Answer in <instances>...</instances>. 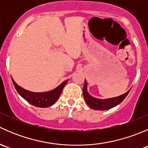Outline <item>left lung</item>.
Masks as SVG:
<instances>
[{
	"mask_svg": "<svg viewBox=\"0 0 148 148\" xmlns=\"http://www.w3.org/2000/svg\"><path fill=\"white\" fill-rule=\"evenodd\" d=\"M87 82L84 80V85L83 87V95L86 104L89 106L92 109L96 110H107L115 107L117 104L121 103L125 99L127 95L129 94L130 90H128L126 93L123 94L122 95L117 97L110 98V99H97V98L93 97L91 96L87 92Z\"/></svg>",
	"mask_w": 148,
	"mask_h": 148,
	"instance_id": "1",
	"label": "left lung"
}]
</instances>
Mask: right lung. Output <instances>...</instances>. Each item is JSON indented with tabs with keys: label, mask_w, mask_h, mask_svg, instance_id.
I'll return each instance as SVG.
<instances>
[{
	"label": "right lung",
	"mask_w": 148,
	"mask_h": 148,
	"mask_svg": "<svg viewBox=\"0 0 148 148\" xmlns=\"http://www.w3.org/2000/svg\"><path fill=\"white\" fill-rule=\"evenodd\" d=\"M11 79L13 85H14L18 93L25 100H26L28 102H29L30 104L35 106V107H42V108L50 107L57 101V99H59L61 94H62L64 87L69 81V80H66L63 83L61 84L59 86H58L56 89H53L51 91L38 93V92H30V91L23 89L15 82V81L12 77Z\"/></svg>",
	"instance_id": "1"
}]
</instances>
